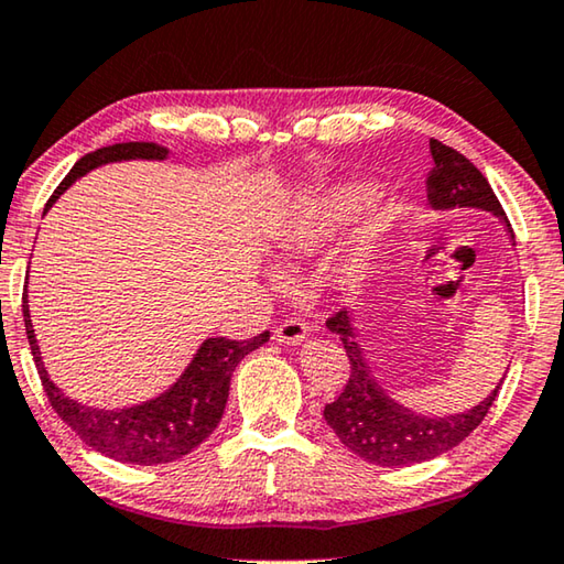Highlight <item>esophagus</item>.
<instances>
[{"label": "esophagus", "instance_id": "34e87169", "mask_svg": "<svg viewBox=\"0 0 564 564\" xmlns=\"http://www.w3.org/2000/svg\"><path fill=\"white\" fill-rule=\"evenodd\" d=\"M272 337H274L276 343H282V345H297V343H302L307 337V325L302 323V319H297V317L284 319V323H280V325L274 327Z\"/></svg>", "mask_w": 564, "mask_h": 564}]
</instances>
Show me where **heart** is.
<instances>
[{
    "mask_svg": "<svg viewBox=\"0 0 564 564\" xmlns=\"http://www.w3.org/2000/svg\"><path fill=\"white\" fill-rule=\"evenodd\" d=\"M378 192L368 184H345L333 188L319 202L292 214L274 237V254L282 264H300L330 245V241L348 229L376 204ZM372 274L370 247H352L337 259L333 267V280L340 290L355 292L366 288Z\"/></svg>",
    "mask_w": 564,
    "mask_h": 564,
    "instance_id": "1",
    "label": "heart"
}]
</instances>
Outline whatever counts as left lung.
<instances>
[{
	"mask_svg": "<svg viewBox=\"0 0 564 564\" xmlns=\"http://www.w3.org/2000/svg\"><path fill=\"white\" fill-rule=\"evenodd\" d=\"M433 169L429 173V204L436 212L448 209H481L491 212L507 224L512 234V224L501 209L499 198L494 196L489 181L474 163L454 149H448L436 138H431ZM514 237V234H512ZM327 330L340 335L343 348L350 360V378L345 391L325 405V421L335 431V436L348 446L352 454L378 466H411L429 462L441 454L452 452L454 446L469 436L479 426L484 415L489 413L499 386L484 398L481 403L471 405L469 411L454 415H421L405 405L395 403L378 380L370 376V368L355 335L352 317L348 310L335 312L327 319Z\"/></svg>",
	"mask_w": 564,
	"mask_h": 564,
	"instance_id": "left-lung-1",
	"label": "left lung"
}]
</instances>
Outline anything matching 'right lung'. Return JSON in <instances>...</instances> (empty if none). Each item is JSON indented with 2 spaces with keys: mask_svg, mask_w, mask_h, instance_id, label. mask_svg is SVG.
I'll list each match as a JSON object with an SVG mask.
<instances>
[{
  "mask_svg": "<svg viewBox=\"0 0 564 564\" xmlns=\"http://www.w3.org/2000/svg\"><path fill=\"white\" fill-rule=\"evenodd\" d=\"M135 159L166 161L169 149L159 143L135 141L106 145V149L83 155L63 178V184L57 186V192L50 196L45 212L57 202L59 194L67 192V186H73L85 173L106 166V163ZM22 312L34 366H37L42 388H45L52 409L95 452L116 458V462L138 466L178 462V458L192 454L196 446H202L212 436V431L219 426L224 409H227L231 372L237 370L239 360L270 340V333L249 337V340L209 337L198 345L192 362L169 391L159 393L151 401L128 405V409L106 411L73 401L52 383L45 366H42L40 345L32 330L28 290L22 294Z\"/></svg>",
  "mask_w": 564,
  "mask_h": 564,
  "instance_id": "1",
  "label": "right lung"
}]
</instances>
